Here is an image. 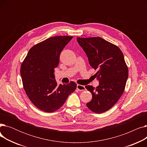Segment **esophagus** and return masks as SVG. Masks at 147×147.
I'll return each instance as SVG.
<instances>
[{
  "label": "esophagus",
  "instance_id": "1",
  "mask_svg": "<svg viewBox=\"0 0 147 147\" xmlns=\"http://www.w3.org/2000/svg\"><path fill=\"white\" fill-rule=\"evenodd\" d=\"M77 89H78L79 91H83L86 89L84 86L80 85V84H78V85H77Z\"/></svg>",
  "mask_w": 147,
  "mask_h": 147
}]
</instances>
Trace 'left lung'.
<instances>
[{
    "mask_svg": "<svg viewBox=\"0 0 147 147\" xmlns=\"http://www.w3.org/2000/svg\"><path fill=\"white\" fill-rule=\"evenodd\" d=\"M77 40L88 58L90 65L97 69L99 80L96 88L87 85L92 99L86 104L95 113H102L113 107L124 92L128 78V68L118 46L101 37H77Z\"/></svg>",
    "mask_w": 147,
    "mask_h": 147,
    "instance_id": "1",
    "label": "left lung"
}]
</instances>
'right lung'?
Instances as JSON below:
<instances>
[{"instance_id":"1","label":"right lung","mask_w":147,"mask_h":147,"mask_svg":"<svg viewBox=\"0 0 147 147\" xmlns=\"http://www.w3.org/2000/svg\"><path fill=\"white\" fill-rule=\"evenodd\" d=\"M72 36H55L31 48L21 66L23 87L32 102L46 113L58 110L76 90L73 82L58 84L54 69L59 62L61 51Z\"/></svg>"}]
</instances>
